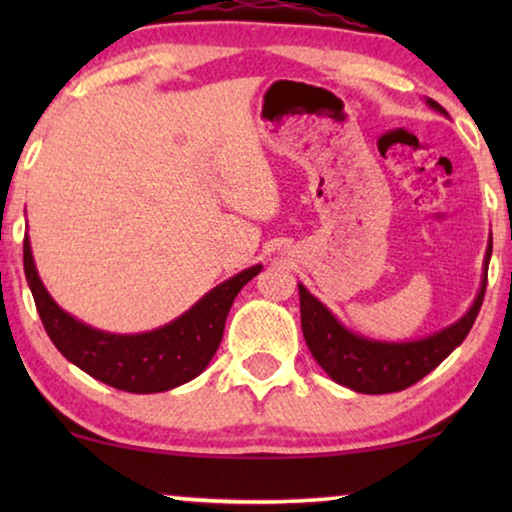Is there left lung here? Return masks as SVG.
Returning a JSON list of instances; mask_svg holds the SVG:
<instances>
[{
	"label": "left lung",
	"instance_id": "8db88e82",
	"mask_svg": "<svg viewBox=\"0 0 512 512\" xmlns=\"http://www.w3.org/2000/svg\"><path fill=\"white\" fill-rule=\"evenodd\" d=\"M426 102L440 114H447L438 102ZM489 258H492V240L485 256V277L471 310L443 331L412 342H380L347 331L324 303H319L303 284H298L300 324L307 347L328 377L342 387L359 394H394L408 389L438 368L473 328L485 298Z\"/></svg>",
	"mask_w": 512,
	"mask_h": 512
}]
</instances>
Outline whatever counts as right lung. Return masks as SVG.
I'll return each instance as SVG.
<instances>
[{"instance_id":"1","label":"right lung","mask_w":512,"mask_h":512,"mask_svg":"<svg viewBox=\"0 0 512 512\" xmlns=\"http://www.w3.org/2000/svg\"><path fill=\"white\" fill-rule=\"evenodd\" d=\"M23 265L41 324L58 352L83 373L130 394H156L198 377L221 345L223 326L235 296L263 268L254 265L226 279L163 328L116 335L83 324L55 303L34 268L27 235L23 240Z\"/></svg>"}]
</instances>
